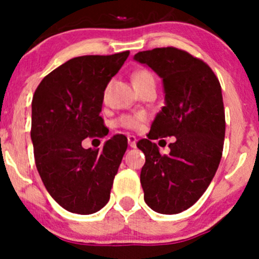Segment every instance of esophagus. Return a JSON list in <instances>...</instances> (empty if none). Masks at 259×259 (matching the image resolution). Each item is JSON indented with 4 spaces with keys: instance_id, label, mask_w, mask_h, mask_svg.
Masks as SVG:
<instances>
[{
    "instance_id": "1",
    "label": "esophagus",
    "mask_w": 259,
    "mask_h": 259,
    "mask_svg": "<svg viewBox=\"0 0 259 259\" xmlns=\"http://www.w3.org/2000/svg\"><path fill=\"white\" fill-rule=\"evenodd\" d=\"M137 138L134 137V135H127V143H129V145L132 146V148H135L137 146Z\"/></svg>"
}]
</instances>
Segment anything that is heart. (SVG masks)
<instances>
[{"instance_id": "obj_1", "label": "heart", "mask_w": 259, "mask_h": 259, "mask_svg": "<svg viewBox=\"0 0 259 259\" xmlns=\"http://www.w3.org/2000/svg\"><path fill=\"white\" fill-rule=\"evenodd\" d=\"M133 81L134 83H143V82H149V81H154L155 82V79H154L153 74L148 70H138L134 75H133ZM140 120H142V116L140 115H135V116H132V115H126V116H122L119 119V125L121 126L127 127V129H137L140 125Z\"/></svg>"}]
</instances>
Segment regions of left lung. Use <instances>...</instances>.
Wrapping results in <instances>:
<instances>
[{"label":"left lung","mask_w":259,"mask_h":259,"mask_svg":"<svg viewBox=\"0 0 259 259\" xmlns=\"http://www.w3.org/2000/svg\"><path fill=\"white\" fill-rule=\"evenodd\" d=\"M134 60L163 81L165 105L149 139L176 137L168 156L148 139L138 143L145 155L144 200L158 213H180L202 197L221 163L226 134L221 83L205 62L176 48L138 52Z\"/></svg>","instance_id":"left-lung-1"}]
</instances>
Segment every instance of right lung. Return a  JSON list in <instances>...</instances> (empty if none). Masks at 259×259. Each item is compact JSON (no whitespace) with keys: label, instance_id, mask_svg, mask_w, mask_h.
Returning a JSON list of instances; mask_svg holds the SVG:
<instances>
[{"label":"right lung","instance_id":"1","mask_svg":"<svg viewBox=\"0 0 259 259\" xmlns=\"http://www.w3.org/2000/svg\"><path fill=\"white\" fill-rule=\"evenodd\" d=\"M129 54L74 57L44 77L33 94L36 168L50 195L71 213H96L110 198L127 139L115 135L103 150L83 149L81 143L108 135L100 116L104 91Z\"/></svg>","mask_w":259,"mask_h":259}]
</instances>
